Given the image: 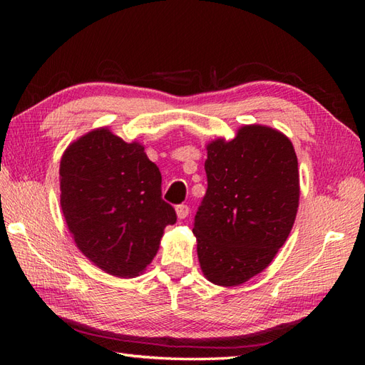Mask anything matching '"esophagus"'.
Wrapping results in <instances>:
<instances>
[{
    "label": "esophagus",
    "instance_id": "esophagus-1",
    "mask_svg": "<svg viewBox=\"0 0 365 365\" xmlns=\"http://www.w3.org/2000/svg\"><path fill=\"white\" fill-rule=\"evenodd\" d=\"M175 212H177L178 220H185L190 213V207L187 204H180V205L175 207Z\"/></svg>",
    "mask_w": 365,
    "mask_h": 365
}]
</instances>
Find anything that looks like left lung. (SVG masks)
<instances>
[{
    "instance_id": "obj_1",
    "label": "left lung",
    "mask_w": 365,
    "mask_h": 365,
    "mask_svg": "<svg viewBox=\"0 0 365 365\" xmlns=\"http://www.w3.org/2000/svg\"><path fill=\"white\" fill-rule=\"evenodd\" d=\"M207 191L192 234L205 277L232 287L274 259L297 218L298 160L281 131L246 125L207 145Z\"/></svg>"
}]
</instances>
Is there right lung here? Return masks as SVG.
Segmentation results:
<instances>
[{
	"instance_id": "right-lung-1",
	"label": "right lung",
	"mask_w": 365,
	"mask_h": 365,
	"mask_svg": "<svg viewBox=\"0 0 365 365\" xmlns=\"http://www.w3.org/2000/svg\"><path fill=\"white\" fill-rule=\"evenodd\" d=\"M61 207L76 246L106 273L133 277L158 251L163 230L177 221L161 197V173L138 143L110 130L84 135L64 152Z\"/></svg>"
}]
</instances>
